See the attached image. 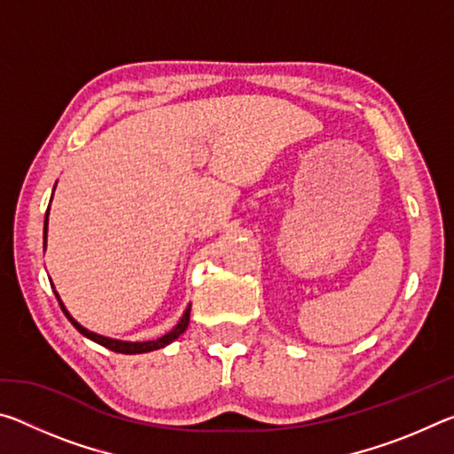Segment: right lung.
<instances>
[{"instance_id": "add662e5", "label": "right lung", "mask_w": 454, "mask_h": 454, "mask_svg": "<svg viewBox=\"0 0 454 454\" xmlns=\"http://www.w3.org/2000/svg\"><path fill=\"white\" fill-rule=\"evenodd\" d=\"M45 234H48V214H45L43 240H45ZM56 298H58V302H59V306H61V310H64V314L67 317V320L72 322V325L75 326V330H78V333H82L83 336L90 338V340H94V342H98V344H102V347H106V348H110V350H114V352H121V355H142V352H152V350L164 348V347H168V344H170V342H174L176 338H178V336L184 333V330L188 328V322H190V306H188L186 312H184V317L180 318L178 325H176V326H174L168 334L156 338V340H148V342H128V340H116V338H107V336H102V334L90 333L88 328H83V326L80 325V322H75V320L70 317V312L66 310L64 302L59 301L58 292H56Z\"/></svg>"}]
</instances>
